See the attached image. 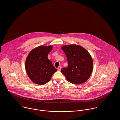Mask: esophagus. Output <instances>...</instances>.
<instances>
[{
    "instance_id": "34e87169",
    "label": "esophagus",
    "mask_w": 120,
    "mask_h": 120,
    "mask_svg": "<svg viewBox=\"0 0 120 120\" xmlns=\"http://www.w3.org/2000/svg\"><path fill=\"white\" fill-rule=\"evenodd\" d=\"M61 67H59L58 68H57V70H58V71H61Z\"/></svg>"
}]
</instances>
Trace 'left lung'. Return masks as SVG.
I'll use <instances>...</instances> for the list:
<instances>
[{
    "instance_id": "1",
    "label": "left lung",
    "mask_w": 120,
    "mask_h": 120,
    "mask_svg": "<svg viewBox=\"0 0 120 120\" xmlns=\"http://www.w3.org/2000/svg\"><path fill=\"white\" fill-rule=\"evenodd\" d=\"M68 62L67 68L61 72L69 82L79 85L85 82L90 77L93 69V61L90 53L85 48L76 45L63 46Z\"/></svg>"
}]
</instances>
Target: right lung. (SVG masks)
Returning <instances> with one entry per match:
<instances>
[{
    "mask_svg": "<svg viewBox=\"0 0 120 120\" xmlns=\"http://www.w3.org/2000/svg\"><path fill=\"white\" fill-rule=\"evenodd\" d=\"M52 49L51 45L38 46L31 50L26 58L25 69L26 73L35 84H45L57 71L48 58V54Z\"/></svg>",
    "mask_w": 120,
    "mask_h": 120,
    "instance_id": "obj_1",
    "label": "right lung"
}]
</instances>
